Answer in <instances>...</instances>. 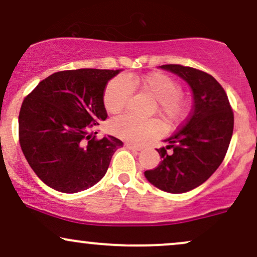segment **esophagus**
<instances>
[{
    "label": "esophagus",
    "mask_w": 257,
    "mask_h": 257,
    "mask_svg": "<svg viewBox=\"0 0 257 257\" xmlns=\"http://www.w3.org/2000/svg\"><path fill=\"white\" fill-rule=\"evenodd\" d=\"M125 147L127 148V149H130V150H134V152H141V150H142L141 147L134 146V144H130V143H126Z\"/></svg>",
    "instance_id": "obj_1"
}]
</instances>
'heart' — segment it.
Returning a JSON list of instances; mask_svg holds the SVG:
<instances>
[{"label":"heart","mask_w":257,"mask_h":257,"mask_svg":"<svg viewBox=\"0 0 257 257\" xmlns=\"http://www.w3.org/2000/svg\"><path fill=\"white\" fill-rule=\"evenodd\" d=\"M143 90L156 99L158 111L167 125H174L184 115L182 86L170 75L149 73L143 77L127 75L116 77L107 84L103 93V103L109 113H119L127 104L134 89ZM110 132L120 140L131 144H141L160 134L162 130L158 119H140L131 114L116 116L109 123Z\"/></svg>","instance_id":"1"}]
</instances>
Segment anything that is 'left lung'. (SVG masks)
<instances>
[{
    "label": "left lung",
    "instance_id": "obj_1",
    "mask_svg": "<svg viewBox=\"0 0 257 257\" xmlns=\"http://www.w3.org/2000/svg\"><path fill=\"white\" fill-rule=\"evenodd\" d=\"M160 68L189 84L194 105L182 127L165 140L168 146L158 149L162 159L158 167L144 176L162 191L183 194L203 184L221 165L233 134V113L225 90L210 74L180 65Z\"/></svg>",
    "mask_w": 257,
    "mask_h": 257
}]
</instances>
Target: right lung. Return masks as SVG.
I'll return each instance as SVG.
<instances>
[{
    "mask_svg": "<svg viewBox=\"0 0 257 257\" xmlns=\"http://www.w3.org/2000/svg\"><path fill=\"white\" fill-rule=\"evenodd\" d=\"M120 71L56 72L24 99L19 113L20 147L45 185L75 194L91 188L107 173L111 156L123 143L113 136L95 140L91 130L107 119L104 89Z\"/></svg>",
    "mask_w": 257,
    "mask_h": 257,
    "instance_id": "add662e5",
    "label": "right lung"
}]
</instances>
